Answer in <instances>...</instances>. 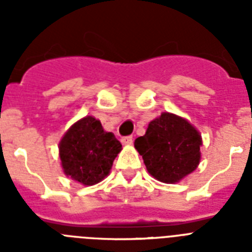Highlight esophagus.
<instances>
[{
  "mask_svg": "<svg viewBox=\"0 0 252 252\" xmlns=\"http://www.w3.org/2000/svg\"><path fill=\"white\" fill-rule=\"evenodd\" d=\"M121 142L124 145H131L132 144V136H125L121 139Z\"/></svg>",
  "mask_w": 252,
  "mask_h": 252,
  "instance_id": "34e87169",
  "label": "esophagus"
}]
</instances>
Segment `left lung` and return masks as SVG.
I'll use <instances>...</instances> for the list:
<instances>
[{
  "label": "left lung",
  "instance_id": "8db88e82",
  "mask_svg": "<svg viewBox=\"0 0 252 252\" xmlns=\"http://www.w3.org/2000/svg\"><path fill=\"white\" fill-rule=\"evenodd\" d=\"M202 136L190 122L164 112L149 124L135 149L150 175L162 183H178L197 169L201 161Z\"/></svg>",
  "mask_w": 252,
  "mask_h": 252
}]
</instances>
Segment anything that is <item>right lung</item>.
<instances>
[{
    "label": "right lung",
    "mask_w": 252,
    "mask_h": 252,
    "mask_svg": "<svg viewBox=\"0 0 252 252\" xmlns=\"http://www.w3.org/2000/svg\"><path fill=\"white\" fill-rule=\"evenodd\" d=\"M122 145L101 122L86 116L70 126L59 142V157L64 174L83 186L99 183L110 174L113 160Z\"/></svg>",
    "instance_id": "1"
}]
</instances>
